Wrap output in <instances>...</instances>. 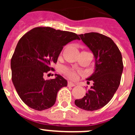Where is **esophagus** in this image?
Segmentation results:
<instances>
[{"mask_svg":"<svg viewBox=\"0 0 135 135\" xmlns=\"http://www.w3.org/2000/svg\"><path fill=\"white\" fill-rule=\"evenodd\" d=\"M68 86H76V84H74L73 82H68Z\"/></svg>","mask_w":135,"mask_h":135,"instance_id":"esophagus-1","label":"esophagus"}]
</instances>
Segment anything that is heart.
Returning <instances> with one entry per match:
<instances>
[{
  "label": "heart",
  "mask_w": 135,
  "mask_h": 135,
  "mask_svg": "<svg viewBox=\"0 0 135 135\" xmlns=\"http://www.w3.org/2000/svg\"><path fill=\"white\" fill-rule=\"evenodd\" d=\"M62 72L64 74L65 76H66L68 78L71 80L76 79L77 77V71L74 69L70 68H67L65 67L62 70Z\"/></svg>",
  "instance_id": "1"
}]
</instances>
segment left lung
<instances>
[{
    "mask_svg": "<svg viewBox=\"0 0 135 135\" xmlns=\"http://www.w3.org/2000/svg\"><path fill=\"white\" fill-rule=\"evenodd\" d=\"M79 36L94 54L95 70L86 79L93 81V85L83 98L75 100V104L84 110H97L109 103L118 89L123 71L122 57L109 37L97 32Z\"/></svg>",
    "mask_w": 135,
    "mask_h": 135,
    "instance_id": "obj_1",
    "label": "left lung"
}]
</instances>
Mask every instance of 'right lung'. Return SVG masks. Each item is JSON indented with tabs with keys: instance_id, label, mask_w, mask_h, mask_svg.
I'll list each match as a JSON object with an SVG mask.
<instances>
[{
	"instance_id": "right-lung-1",
	"label": "right lung",
	"mask_w": 135,
	"mask_h": 135,
	"mask_svg": "<svg viewBox=\"0 0 135 135\" xmlns=\"http://www.w3.org/2000/svg\"><path fill=\"white\" fill-rule=\"evenodd\" d=\"M80 38L74 32L37 27L21 37L11 60L12 81L21 99L36 110L49 109L55 104L57 93L68 82L55 74L45 80L43 76L56 64L64 46Z\"/></svg>"
}]
</instances>
